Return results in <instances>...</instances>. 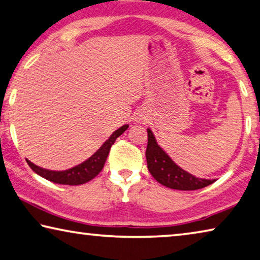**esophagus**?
Wrapping results in <instances>:
<instances>
[{"label": "esophagus", "mask_w": 260, "mask_h": 260, "mask_svg": "<svg viewBox=\"0 0 260 260\" xmlns=\"http://www.w3.org/2000/svg\"><path fill=\"white\" fill-rule=\"evenodd\" d=\"M138 119H139V120H140V118H138Z\"/></svg>", "instance_id": "esophagus-1"}]
</instances>
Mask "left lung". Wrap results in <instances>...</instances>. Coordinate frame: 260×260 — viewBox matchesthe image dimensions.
<instances>
[{
  "instance_id": "obj_1",
  "label": "left lung",
  "mask_w": 260,
  "mask_h": 260,
  "mask_svg": "<svg viewBox=\"0 0 260 260\" xmlns=\"http://www.w3.org/2000/svg\"><path fill=\"white\" fill-rule=\"evenodd\" d=\"M148 146L146 150L147 166L151 176L164 186L180 189V191H194L213 184L215 179H203L188 174L177 166L169 155L160 148L152 132L148 128Z\"/></svg>"
}]
</instances>
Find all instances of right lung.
<instances>
[{
  "instance_id": "obj_1",
  "label": "right lung",
  "mask_w": 260,
  "mask_h": 260,
  "mask_svg": "<svg viewBox=\"0 0 260 260\" xmlns=\"http://www.w3.org/2000/svg\"><path fill=\"white\" fill-rule=\"evenodd\" d=\"M127 128H128V125H123L120 128L113 132V134L111 135L109 140H106V141L103 143V146L94 152L91 157H89L88 159L84 160L83 163L78 164L76 167L68 169V170L52 171L36 166V164L30 162L28 159H26V162L28 164V167H30L37 175L41 176L43 178L49 180V182L62 185L85 184L88 183L89 180L93 179L94 177L102 171V169L104 168L105 160L109 156L111 147H112L117 138L120 137Z\"/></svg>"
}]
</instances>
